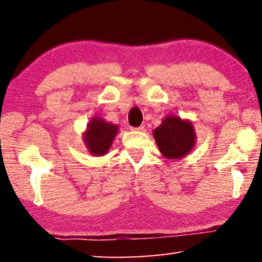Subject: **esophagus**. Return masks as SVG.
Masks as SVG:
<instances>
[{"mask_svg": "<svg viewBox=\"0 0 262 262\" xmlns=\"http://www.w3.org/2000/svg\"><path fill=\"white\" fill-rule=\"evenodd\" d=\"M132 130H143L144 129V126H139V127H130Z\"/></svg>", "mask_w": 262, "mask_h": 262, "instance_id": "obj_1", "label": "esophagus"}]
</instances>
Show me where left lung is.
I'll return each mask as SVG.
<instances>
[{
	"label": "left lung",
	"mask_w": 262,
	"mask_h": 262,
	"mask_svg": "<svg viewBox=\"0 0 262 262\" xmlns=\"http://www.w3.org/2000/svg\"><path fill=\"white\" fill-rule=\"evenodd\" d=\"M154 136L163 156L171 159L183 158L195 144L192 123L174 115L164 119L162 125L154 130Z\"/></svg>",
	"instance_id": "1"
}]
</instances>
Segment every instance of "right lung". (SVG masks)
<instances>
[{"label":"right lung","mask_w":262,"mask_h":262,"mask_svg":"<svg viewBox=\"0 0 262 262\" xmlns=\"http://www.w3.org/2000/svg\"><path fill=\"white\" fill-rule=\"evenodd\" d=\"M117 133L118 127L113 123L106 122L99 118L92 119L84 135L89 151L95 156H103L107 152Z\"/></svg>","instance_id":"obj_1"}]
</instances>
